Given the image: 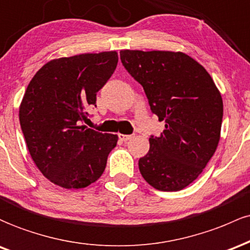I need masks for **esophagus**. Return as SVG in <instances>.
I'll return each mask as SVG.
<instances>
[{
  "label": "esophagus",
  "instance_id": "obj_1",
  "mask_svg": "<svg viewBox=\"0 0 250 250\" xmlns=\"http://www.w3.org/2000/svg\"><path fill=\"white\" fill-rule=\"evenodd\" d=\"M118 137H119V139L122 140V142H127V140H130L131 138H132V136H131V134H123V133L118 134Z\"/></svg>",
  "mask_w": 250,
  "mask_h": 250
}]
</instances>
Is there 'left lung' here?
I'll return each instance as SVG.
<instances>
[{"instance_id":"8db88e82","label":"left lung","mask_w":250,"mask_h":250,"mask_svg":"<svg viewBox=\"0 0 250 250\" xmlns=\"http://www.w3.org/2000/svg\"><path fill=\"white\" fill-rule=\"evenodd\" d=\"M126 71L144 88L151 111L165 122L139 159L145 181L161 191H178L201 175L220 142L223 102L214 80L182 52L120 50Z\"/></svg>"}]
</instances>
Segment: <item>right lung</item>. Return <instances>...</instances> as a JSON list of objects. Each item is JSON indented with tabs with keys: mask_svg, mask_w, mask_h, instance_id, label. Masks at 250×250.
<instances>
[{
	"mask_svg": "<svg viewBox=\"0 0 250 250\" xmlns=\"http://www.w3.org/2000/svg\"><path fill=\"white\" fill-rule=\"evenodd\" d=\"M117 63V52L54 59L30 80L20 105V124L33 161L52 183L80 189L103 175L118 136L81 122Z\"/></svg>",
	"mask_w": 250,
	"mask_h": 250,
	"instance_id": "right-lung-1",
	"label": "right lung"
}]
</instances>
